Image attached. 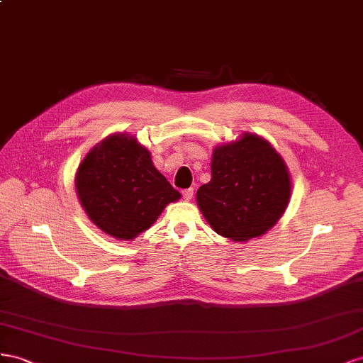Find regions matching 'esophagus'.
Listing matches in <instances>:
<instances>
[{"label": "esophagus", "instance_id": "obj_1", "mask_svg": "<svg viewBox=\"0 0 363 363\" xmlns=\"http://www.w3.org/2000/svg\"><path fill=\"white\" fill-rule=\"evenodd\" d=\"M193 194H194L193 189H187V190H184V191H182V196H184V199H185V201H191Z\"/></svg>", "mask_w": 363, "mask_h": 363}]
</instances>
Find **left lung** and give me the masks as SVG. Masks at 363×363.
<instances>
[{"label":"left lung","mask_w":363,"mask_h":363,"mask_svg":"<svg viewBox=\"0 0 363 363\" xmlns=\"http://www.w3.org/2000/svg\"><path fill=\"white\" fill-rule=\"evenodd\" d=\"M291 191L284 160L271 143L247 132L213 150L211 181L201 185L196 201L217 234L246 242L278 222Z\"/></svg>","instance_id":"left-lung-1"}]
</instances>
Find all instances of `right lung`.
<instances>
[{
	"label": "right lung",
	"mask_w": 363,
	"mask_h": 363,
	"mask_svg": "<svg viewBox=\"0 0 363 363\" xmlns=\"http://www.w3.org/2000/svg\"><path fill=\"white\" fill-rule=\"evenodd\" d=\"M76 190L92 223L117 240H133L181 198L155 169L150 152L128 133H113L88 152Z\"/></svg>",
	"instance_id": "add662e5"
}]
</instances>
